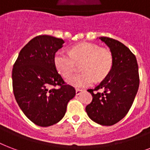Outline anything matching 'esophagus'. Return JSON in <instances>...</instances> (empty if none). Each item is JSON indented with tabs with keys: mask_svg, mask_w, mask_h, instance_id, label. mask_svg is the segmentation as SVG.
<instances>
[{
	"mask_svg": "<svg viewBox=\"0 0 150 150\" xmlns=\"http://www.w3.org/2000/svg\"><path fill=\"white\" fill-rule=\"evenodd\" d=\"M82 91H83V90H80V89H76V90H75V93H76V95H79L80 93H82Z\"/></svg>",
	"mask_w": 150,
	"mask_h": 150,
	"instance_id": "34e87169",
	"label": "esophagus"
}]
</instances>
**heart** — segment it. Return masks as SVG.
<instances>
[{"instance_id": "heart-1", "label": "heart", "mask_w": 150, "mask_h": 150, "mask_svg": "<svg viewBox=\"0 0 150 150\" xmlns=\"http://www.w3.org/2000/svg\"><path fill=\"white\" fill-rule=\"evenodd\" d=\"M81 62L80 70L83 72L67 80L71 85L79 88L89 86L95 79L97 81L104 79L112 69L114 57L109 50L91 43L75 45L70 52L59 50L55 54V67L65 79L71 75L75 64Z\"/></svg>"}]
</instances>
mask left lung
I'll return each instance as SVG.
<instances>
[{"label": "left lung", "mask_w": 150, "mask_h": 150, "mask_svg": "<svg viewBox=\"0 0 150 150\" xmlns=\"http://www.w3.org/2000/svg\"><path fill=\"white\" fill-rule=\"evenodd\" d=\"M99 39L110 48L114 64L101 83L88 90L93 100L86 107V112L96 123L112 126L127 114L133 104L139 86V66L134 54L125 45L111 38Z\"/></svg>", "instance_id": "obj_1"}]
</instances>
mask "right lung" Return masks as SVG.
Returning a JSON list of instances; mask_svg holds the SVG:
<instances>
[{"mask_svg": "<svg viewBox=\"0 0 150 150\" xmlns=\"http://www.w3.org/2000/svg\"><path fill=\"white\" fill-rule=\"evenodd\" d=\"M64 43L61 38L39 35L19 53L12 68V88L25 116L40 127L58 123L65 115L68 101L75 96L54 64L56 52ZM57 85L60 88L56 89Z\"/></svg>", "mask_w": 150, "mask_h": 150, "instance_id": "right-lung-1", "label": "right lung"}]
</instances>
